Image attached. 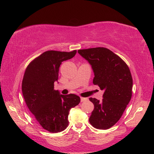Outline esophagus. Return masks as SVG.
Returning <instances> with one entry per match:
<instances>
[{"label": "esophagus", "instance_id": "34e87169", "mask_svg": "<svg viewBox=\"0 0 154 154\" xmlns=\"http://www.w3.org/2000/svg\"><path fill=\"white\" fill-rule=\"evenodd\" d=\"M88 99L87 98H84V97H81V102H84V101L87 100Z\"/></svg>", "mask_w": 154, "mask_h": 154}]
</instances>
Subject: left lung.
<instances>
[{
    "mask_svg": "<svg viewBox=\"0 0 154 154\" xmlns=\"http://www.w3.org/2000/svg\"><path fill=\"white\" fill-rule=\"evenodd\" d=\"M78 53L91 65L93 84L104 91L100 102L95 98L89 99L94 106L89 122L95 128L109 129L119 120L131 99L133 81L129 67L105 48L79 50Z\"/></svg>",
    "mask_w": 154,
    "mask_h": 154,
    "instance_id": "1",
    "label": "left lung"
}]
</instances>
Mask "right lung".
<instances>
[{
	"instance_id": "right-lung-1",
	"label": "right lung",
	"mask_w": 154,
	"mask_h": 154,
	"mask_svg": "<svg viewBox=\"0 0 154 154\" xmlns=\"http://www.w3.org/2000/svg\"><path fill=\"white\" fill-rule=\"evenodd\" d=\"M76 53V50L45 51L31 61L25 71L22 91L26 104L39 124L50 132L66 128L70 109L80 103L76 94L63 95L54 90L60 65Z\"/></svg>"
}]
</instances>
